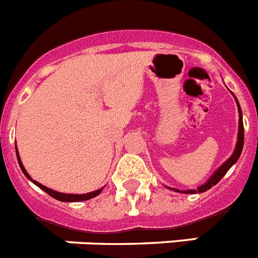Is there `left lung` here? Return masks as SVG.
Returning a JSON list of instances; mask_svg holds the SVG:
<instances>
[{
    "label": "left lung",
    "mask_w": 258,
    "mask_h": 258,
    "mask_svg": "<svg viewBox=\"0 0 258 258\" xmlns=\"http://www.w3.org/2000/svg\"><path fill=\"white\" fill-rule=\"evenodd\" d=\"M235 97V95H232ZM235 101H236L237 105V111H239V131H237V140H236V145H235V149H234V153L231 154V157L228 158L227 161L221 165L216 171L213 172V175L208 179L207 182L204 183V184L199 185L197 188H194V189H185V191H180V189H176V188H171V187H167L169 189H172V191L175 192H180V194H203V192L208 191L213 185H216L217 183L226 175V172L228 170L231 169L232 165L236 163V161L239 160V157H240L241 151H243V145H244V126H243V113H241V109H240V105H239V101H237V98L235 97Z\"/></svg>",
    "instance_id": "1"
}]
</instances>
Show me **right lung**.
Listing matches in <instances>:
<instances>
[{
    "label": "right lung",
    "mask_w": 258,
    "mask_h": 258,
    "mask_svg": "<svg viewBox=\"0 0 258 258\" xmlns=\"http://www.w3.org/2000/svg\"><path fill=\"white\" fill-rule=\"evenodd\" d=\"M15 152H17L18 163H19V166H21V169H22V171H23L24 175H26L27 178L30 179V180L33 183V184H36L39 188H41L42 191L46 192V194H48L49 196H51V197H53V199H55V200L63 201V203H75V201H86V200H89V199H93V197L98 196V195L101 194L102 189H104V187H102V188H100V189H96V191H93V192H89V194H83V195L62 194V192H57V191H54V189H50V188L45 187V185H42L41 183L36 182V180H33V179L31 178L30 174H28V172H27V170L24 169L23 163H22L21 157H19V153H18L17 145H15Z\"/></svg>",
    "instance_id": "obj_1"
}]
</instances>
